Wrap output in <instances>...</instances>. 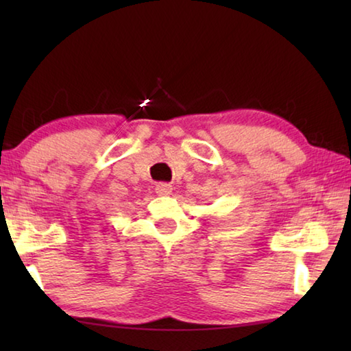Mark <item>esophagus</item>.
<instances>
[{"mask_svg": "<svg viewBox=\"0 0 351 351\" xmlns=\"http://www.w3.org/2000/svg\"><path fill=\"white\" fill-rule=\"evenodd\" d=\"M154 190H156V193L161 195V197H167V195L171 193L173 187H171L170 184H167V182H158L156 187H154Z\"/></svg>", "mask_w": 351, "mask_h": 351, "instance_id": "obj_1", "label": "esophagus"}]
</instances>
